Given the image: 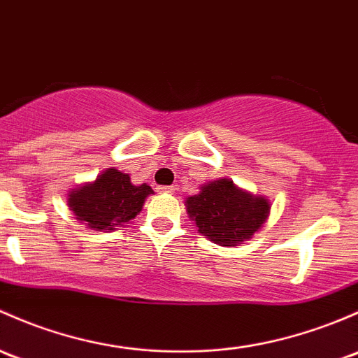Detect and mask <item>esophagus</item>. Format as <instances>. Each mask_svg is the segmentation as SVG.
Instances as JSON below:
<instances>
[{"label": "esophagus", "mask_w": 358, "mask_h": 358, "mask_svg": "<svg viewBox=\"0 0 358 358\" xmlns=\"http://www.w3.org/2000/svg\"><path fill=\"white\" fill-rule=\"evenodd\" d=\"M159 192H164V194H173V192L176 190V187L175 185H163V187H159V189H157Z\"/></svg>", "instance_id": "1"}]
</instances>
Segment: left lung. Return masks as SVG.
Returning <instances> with one entry per match:
<instances>
[{
	"label": "left lung",
	"mask_w": 358,
	"mask_h": 358,
	"mask_svg": "<svg viewBox=\"0 0 358 358\" xmlns=\"http://www.w3.org/2000/svg\"><path fill=\"white\" fill-rule=\"evenodd\" d=\"M185 206L199 231L223 247H235L252 238L271 209L266 199L236 189L227 178L204 185L201 194L187 199Z\"/></svg>",
	"instance_id": "1"
}]
</instances>
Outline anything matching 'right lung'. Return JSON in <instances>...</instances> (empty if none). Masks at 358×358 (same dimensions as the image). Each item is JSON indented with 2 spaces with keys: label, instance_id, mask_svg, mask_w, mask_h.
<instances>
[{
  "label": "right lung",
  "instance_id": "add662e5",
  "mask_svg": "<svg viewBox=\"0 0 358 358\" xmlns=\"http://www.w3.org/2000/svg\"><path fill=\"white\" fill-rule=\"evenodd\" d=\"M150 194L152 189L149 185H131L129 175L110 168L97 176L94 183L71 192L69 208L73 210L77 220L103 231L134 220Z\"/></svg>",
  "mask_w": 358,
  "mask_h": 358
}]
</instances>
